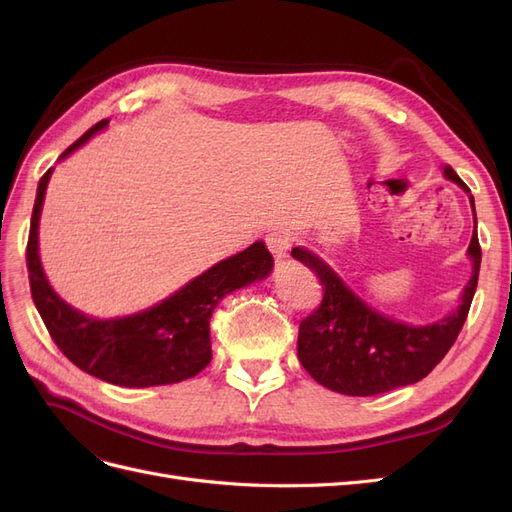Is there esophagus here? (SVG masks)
I'll use <instances>...</instances> for the list:
<instances>
[{"instance_id": "34e87169", "label": "esophagus", "mask_w": 512, "mask_h": 512, "mask_svg": "<svg viewBox=\"0 0 512 512\" xmlns=\"http://www.w3.org/2000/svg\"><path fill=\"white\" fill-rule=\"evenodd\" d=\"M265 243L269 247V252L277 260H284L288 256L290 245H292V235L286 230H275V232H269V235L265 237Z\"/></svg>"}]
</instances>
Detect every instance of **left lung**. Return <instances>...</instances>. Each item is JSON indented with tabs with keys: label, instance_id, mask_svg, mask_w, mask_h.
Returning a JSON list of instances; mask_svg holds the SVG:
<instances>
[{
	"label": "left lung",
	"instance_id": "8db88e82",
	"mask_svg": "<svg viewBox=\"0 0 512 512\" xmlns=\"http://www.w3.org/2000/svg\"><path fill=\"white\" fill-rule=\"evenodd\" d=\"M444 175L470 194L451 166H444ZM470 205L476 222L472 194ZM468 254L472 277L463 288L457 312L425 327H412L378 314L339 280L327 262L294 247L292 256L312 269L322 286V303L299 327L297 354L307 374L327 389L350 397L380 395L423 380L451 350L468 318L480 271L476 230Z\"/></svg>",
	"mask_w": 512,
	"mask_h": 512
}]
</instances>
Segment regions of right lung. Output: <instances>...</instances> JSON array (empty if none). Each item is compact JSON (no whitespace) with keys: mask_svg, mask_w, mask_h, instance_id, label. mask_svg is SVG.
I'll use <instances>...</instances> for the list:
<instances>
[{"mask_svg":"<svg viewBox=\"0 0 512 512\" xmlns=\"http://www.w3.org/2000/svg\"><path fill=\"white\" fill-rule=\"evenodd\" d=\"M106 123L108 119H102L89 128L61 153V160ZM51 173L53 168L46 170L38 183L27 241V271L32 299L57 348L87 374L130 389L173 384L203 371L211 361L209 320L215 305L232 290L265 280L273 269V256L265 243L256 241L247 250L218 262L173 297L141 314L113 320L89 318L57 297L40 265L38 224Z\"/></svg>","mask_w":512,"mask_h":512,"instance_id":"1","label":"right lung"}]
</instances>
